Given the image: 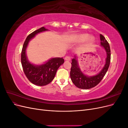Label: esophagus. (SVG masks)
<instances>
[{"label":"esophagus","instance_id":"esophagus-1","mask_svg":"<svg viewBox=\"0 0 128 128\" xmlns=\"http://www.w3.org/2000/svg\"><path fill=\"white\" fill-rule=\"evenodd\" d=\"M64 60L66 61H70V58L69 56H66L64 58Z\"/></svg>","mask_w":128,"mask_h":128}]
</instances>
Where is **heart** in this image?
<instances>
[{"label":"heart","instance_id":"1","mask_svg":"<svg viewBox=\"0 0 128 128\" xmlns=\"http://www.w3.org/2000/svg\"><path fill=\"white\" fill-rule=\"evenodd\" d=\"M88 40V44H92L94 42V37L93 36H90L88 34H76L72 36L71 39V41L74 43H78V42H83Z\"/></svg>","mask_w":128,"mask_h":128}]
</instances>
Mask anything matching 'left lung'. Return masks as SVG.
<instances>
[{
  "instance_id": "1",
  "label": "left lung",
  "mask_w": 128,
  "mask_h": 128,
  "mask_svg": "<svg viewBox=\"0 0 128 128\" xmlns=\"http://www.w3.org/2000/svg\"><path fill=\"white\" fill-rule=\"evenodd\" d=\"M100 45L105 50L106 58L103 68L97 74L88 76L84 74L80 67L77 56H74L72 59V67L70 72V78L75 86L80 88L89 89L96 86L102 80L109 68L110 61V49L109 44L102 34H100Z\"/></svg>"
}]
</instances>
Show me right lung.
<instances>
[{"instance_id": "1", "label": "right lung", "mask_w": 128, "mask_h": 128, "mask_svg": "<svg viewBox=\"0 0 128 128\" xmlns=\"http://www.w3.org/2000/svg\"><path fill=\"white\" fill-rule=\"evenodd\" d=\"M46 31L48 30L42 26L28 35L23 45L21 52V64L25 75L30 82L38 86H44L51 83L58 68L64 63L62 58H51L41 64H34L29 61L26 50L29 42L38 34Z\"/></svg>"}]
</instances>
